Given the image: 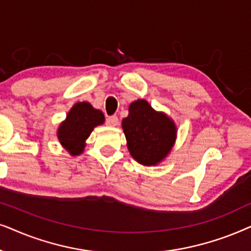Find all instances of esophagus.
<instances>
[{
  "instance_id": "esophagus-1",
  "label": "esophagus",
  "mask_w": 251,
  "mask_h": 251,
  "mask_svg": "<svg viewBox=\"0 0 251 251\" xmlns=\"http://www.w3.org/2000/svg\"><path fill=\"white\" fill-rule=\"evenodd\" d=\"M106 125L110 126V127H115V126L118 125V117L117 116H110L106 118Z\"/></svg>"
}]
</instances>
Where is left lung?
<instances>
[{
    "label": "left lung",
    "instance_id": "left-lung-1",
    "mask_svg": "<svg viewBox=\"0 0 251 251\" xmlns=\"http://www.w3.org/2000/svg\"><path fill=\"white\" fill-rule=\"evenodd\" d=\"M122 127L129 153L145 166L158 165L171 153L178 132L171 117L141 99L129 104Z\"/></svg>",
    "mask_w": 251,
    "mask_h": 251
}]
</instances>
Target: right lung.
<instances>
[{
    "mask_svg": "<svg viewBox=\"0 0 251 251\" xmlns=\"http://www.w3.org/2000/svg\"><path fill=\"white\" fill-rule=\"evenodd\" d=\"M104 120L103 112L93 108L91 103H75L70 109L66 118L59 124L58 141L71 156L81 155L85 150L86 140L96 126L104 124Z\"/></svg>",
    "mask_w": 251,
    "mask_h": 251,
    "instance_id": "1",
    "label": "right lung"
}]
</instances>
